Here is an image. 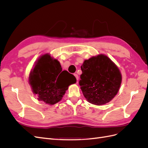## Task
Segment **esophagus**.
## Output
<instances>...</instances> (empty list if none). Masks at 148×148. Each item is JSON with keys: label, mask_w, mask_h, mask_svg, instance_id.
I'll use <instances>...</instances> for the list:
<instances>
[{"label": "esophagus", "mask_w": 148, "mask_h": 148, "mask_svg": "<svg viewBox=\"0 0 148 148\" xmlns=\"http://www.w3.org/2000/svg\"><path fill=\"white\" fill-rule=\"evenodd\" d=\"M74 75H75V78H77V83H78V78H78V75L77 74H76V73H75V74H74Z\"/></svg>", "instance_id": "1"}]
</instances>
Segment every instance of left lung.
<instances>
[{
	"mask_svg": "<svg viewBox=\"0 0 148 148\" xmlns=\"http://www.w3.org/2000/svg\"><path fill=\"white\" fill-rule=\"evenodd\" d=\"M81 69L79 84L89 103L97 106L106 104L119 92L122 74L107 56L99 54L85 60Z\"/></svg>",
	"mask_w": 148,
	"mask_h": 148,
	"instance_id": "left-lung-1",
	"label": "left lung"
}]
</instances>
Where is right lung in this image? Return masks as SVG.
Wrapping results in <instances>:
<instances>
[{
  "label": "right lung",
  "instance_id": "1",
  "mask_svg": "<svg viewBox=\"0 0 148 148\" xmlns=\"http://www.w3.org/2000/svg\"><path fill=\"white\" fill-rule=\"evenodd\" d=\"M76 82L75 76L62 71L60 62L49 53L40 56L29 75V83L38 100L49 105L61 101L69 86Z\"/></svg>",
  "mask_w": 148,
  "mask_h": 148
}]
</instances>
